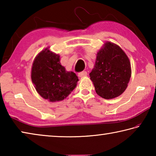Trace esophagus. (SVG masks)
Wrapping results in <instances>:
<instances>
[{"label": "esophagus", "mask_w": 156, "mask_h": 156, "mask_svg": "<svg viewBox=\"0 0 156 156\" xmlns=\"http://www.w3.org/2000/svg\"><path fill=\"white\" fill-rule=\"evenodd\" d=\"M87 76V72H82L78 73V76L80 78L86 77Z\"/></svg>", "instance_id": "34e87169"}]
</instances>
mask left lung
Wrapping results in <instances>:
<instances>
[{
  "mask_svg": "<svg viewBox=\"0 0 156 156\" xmlns=\"http://www.w3.org/2000/svg\"><path fill=\"white\" fill-rule=\"evenodd\" d=\"M89 76L98 96L107 100L115 98L127 87L131 76L130 60L120 46L105 42L97 53Z\"/></svg>",
  "mask_w": 156,
  "mask_h": 156,
  "instance_id": "obj_1",
  "label": "left lung"
}]
</instances>
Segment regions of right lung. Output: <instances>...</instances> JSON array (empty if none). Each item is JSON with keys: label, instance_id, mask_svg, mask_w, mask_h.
Segmentation results:
<instances>
[{"label": "right lung", "instance_id": "right-lung-1", "mask_svg": "<svg viewBox=\"0 0 156 156\" xmlns=\"http://www.w3.org/2000/svg\"><path fill=\"white\" fill-rule=\"evenodd\" d=\"M31 78L38 94L52 102L65 99L79 80L75 73L67 72L61 65L59 54L49 47L42 50L34 58Z\"/></svg>", "mask_w": 156, "mask_h": 156}]
</instances>
